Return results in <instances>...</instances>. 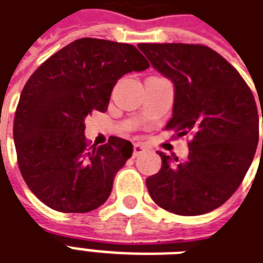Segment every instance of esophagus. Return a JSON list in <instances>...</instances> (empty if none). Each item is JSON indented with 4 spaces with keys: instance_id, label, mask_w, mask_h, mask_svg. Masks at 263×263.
<instances>
[{
    "instance_id": "1",
    "label": "esophagus",
    "mask_w": 263,
    "mask_h": 263,
    "mask_svg": "<svg viewBox=\"0 0 263 263\" xmlns=\"http://www.w3.org/2000/svg\"><path fill=\"white\" fill-rule=\"evenodd\" d=\"M144 152H146V148H144V146H141L140 143H136L135 146H133V157H137V156H140Z\"/></svg>"
}]
</instances>
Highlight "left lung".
Masks as SVG:
<instances>
[{
	"instance_id": "1",
	"label": "left lung",
	"mask_w": 263,
	"mask_h": 263,
	"mask_svg": "<svg viewBox=\"0 0 263 263\" xmlns=\"http://www.w3.org/2000/svg\"><path fill=\"white\" fill-rule=\"evenodd\" d=\"M139 48L174 85L173 117L165 128L191 137L185 160L160 153L161 168L147 178V190L158 206L177 215L206 214L235 193L254 160L260 119L254 95L238 70L208 46Z\"/></svg>"
}]
</instances>
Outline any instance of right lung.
<instances>
[{
    "instance_id": "right-lung-1",
    "label": "right lung",
    "mask_w": 263,
    "mask_h": 263,
    "mask_svg": "<svg viewBox=\"0 0 263 263\" xmlns=\"http://www.w3.org/2000/svg\"><path fill=\"white\" fill-rule=\"evenodd\" d=\"M148 66L136 46L82 38L53 53L28 79L16 106L14 141L22 177L45 205L81 214L109 198L133 144L111 136L103 146H90L85 119L107 110L123 75Z\"/></svg>"
}]
</instances>
